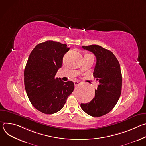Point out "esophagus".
<instances>
[{
  "label": "esophagus",
  "instance_id": "34e87169",
  "mask_svg": "<svg viewBox=\"0 0 146 146\" xmlns=\"http://www.w3.org/2000/svg\"><path fill=\"white\" fill-rule=\"evenodd\" d=\"M74 86H77L80 84L81 82H80V81H74Z\"/></svg>",
  "mask_w": 146,
  "mask_h": 146
}]
</instances>
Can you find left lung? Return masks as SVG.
I'll list each match as a JSON object with an SVG mask.
<instances>
[{
	"label": "left lung",
	"mask_w": 146,
	"mask_h": 146,
	"mask_svg": "<svg viewBox=\"0 0 146 146\" xmlns=\"http://www.w3.org/2000/svg\"><path fill=\"white\" fill-rule=\"evenodd\" d=\"M92 52L96 63L94 76L99 84L95 97L87 103H81L82 110L92 117H101L109 113L117 104L121 93L122 74L120 65L113 53L98 45L82 47Z\"/></svg>",
	"instance_id": "obj_1"
}]
</instances>
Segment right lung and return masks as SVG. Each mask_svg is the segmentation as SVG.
Listing matches in <instances>:
<instances>
[{"label": "right lung", "mask_w": 146, "mask_h": 146, "mask_svg": "<svg viewBox=\"0 0 146 146\" xmlns=\"http://www.w3.org/2000/svg\"><path fill=\"white\" fill-rule=\"evenodd\" d=\"M65 44L46 41L31 52L24 70V84L32 105L40 112L52 114L64 106L74 90L73 81L55 77L64 55L69 50Z\"/></svg>", "instance_id": "add662e5"}]
</instances>
